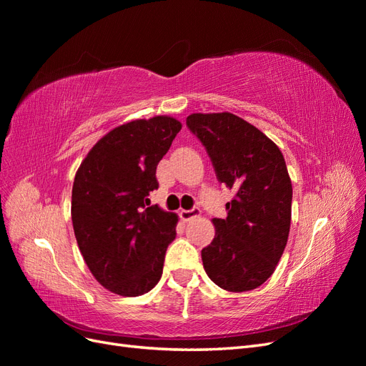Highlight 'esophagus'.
I'll return each mask as SVG.
<instances>
[{"mask_svg":"<svg viewBox=\"0 0 366 366\" xmlns=\"http://www.w3.org/2000/svg\"><path fill=\"white\" fill-rule=\"evenodd\" d=\"M202 215V210H200V207H192V209H183V210H180V217H182V219H184V221H189V219H192V218H197V217H200Z\"/></svg>","mask_w":366,"mask_h":366,"instance_id":"1","label":"esophagus"}]
</instances>
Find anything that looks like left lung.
I'll return each instance as SVG.
<instances>
[{"mask_svg":"<svg viewBox=\"0 0 366 366\" xmlns=\"http://www.w3.org/2000/svg\"><path fill=\"white\" fill-rule=\"evenodd\" d=\"M219 183L235 189L227 217L214 218L215 238L202 250L210 281L227 292L253 290L280 262L292 221V182L282 152L249 122L230 113L191 114Z\"/></svg>","mask_w":366,"mask_h":366,"instance_id":"1","label":"left lung"}]
</instances>
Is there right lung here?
I'll use <instances>...</instances> for the list:
<instances>
[{
  "instance_id": "right-lung-1",
  "label": "right lung",
  "mask_w": 366,
  "mask_h": 366,
  "mask_svg": "<svg viewBox=\"0 0 366 366\" xmlns=\"http://www.w3.org/2000/svg\"><path fill=\"white\" fill-rule=\"evenodd\" d=\"M182 124L168 116L140 119L109 131L88 152L71 192L74 237L94 278L120 296L157 285L175 239V214L149 206L157 164Z\"/></svg>"
}]
</instances>
